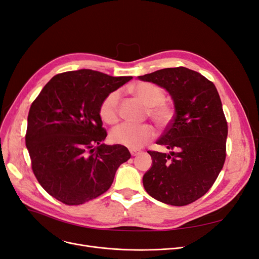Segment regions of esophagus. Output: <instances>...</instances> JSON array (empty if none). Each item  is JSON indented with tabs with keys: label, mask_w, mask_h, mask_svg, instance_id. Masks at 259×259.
Here are the masks:
<instances>
[{
	"label": "esophagus",
	"mask_w": 259,
	"mask_h": 259,
	"mask_svg": "<svg viewBox=\"0 0 259 259\" xmlns=\"http://www.w3.org/2000/svg\"><path fill=\"white\" fill-rule=\"evenodd\" d=\"M130 152H131V154H132L133 156H136V155H138L142 151H140L139 149H131Z\"/></svg>",
	"instance_id": "obj_1"
}]
</instances>
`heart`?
Returning <instances> with one entry per match:
<instances>
[{"mask_svg":"<svg viewBox=\"0 0 259 259\" xmlns=\"http://www.w3.org/2000/svg\"><path fill=\"white\" fill-rule=\"evenodd\" d=\"M134 95L147 106V115L160 127H166L173 121L175 109L165 100V93L153 83L143 82L133 88ZM120 92L114 91L107 95L99 108L100 117L108 124L119 121ZM155 136V130L151 124H130L123 123L114 127L110 133L113 143L131 149H137L150 142Z\"/></svg>","mask_w":259,"mask_h":259,"instance_id":"heart-1","label":"heart"}]
</instances>
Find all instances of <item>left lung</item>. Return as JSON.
<instances>
[{
    "label": "left lung",
    "mask_w": 259,
    "mask_h": 259,
    "mask_svg": "<svg viewBox=\"0 0 259 259\" xmlns=\"http://www.w3.org/2000/svg\"><path fill=\"white\" fill-rule=\"evenodd\" d=\"M138 77L165 89L175 105L173 121L156 142L170 152L148 151L153 164L144 187L158 201L188 205L210 189L226 160L228 125L221 97L213 82L185 67Z\"/></svg>",
    "instance_id": "left-lung-1"
}]
</instances>
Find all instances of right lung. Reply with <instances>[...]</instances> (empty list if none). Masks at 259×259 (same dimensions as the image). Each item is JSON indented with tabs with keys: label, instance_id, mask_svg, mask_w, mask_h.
Here are the masks:
<instances>
[{
	"label": "right lung",
	"instance_id": "right-lung-1",
	"mask_svg": "<svg viewBox=\"0 0 259 259\" xmlns=\"http://www.w3.org/2000/svg\"><path fill=\"white\" fill-rule=\"evenodd\" d=\"M130 80L89 69L67 71L52 77L31 105V166L43 189L64 204H84L105 193L131 158L126 147L101 144L107 131L99 114L107 95Z\"/></svg>",
	"mask_w": 259,
	"mask_h": 259
}]
</instances>
